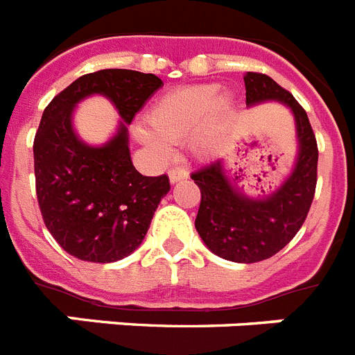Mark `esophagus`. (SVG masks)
<instances>
[{"label": "esophagus", "instance_id": "esophagus-1", "mask_svg": "<svg viewBox=\"0 0 355 355\" xmlns=\"http://www.w3.org/2000/svg\"><path fill=\"white\" fill-rule=\"evenodd\" d=\"M187 178V171L186 169H171L169 171V182L171 184H177L180 180H186Z\"/></svg>", "mask_w": 355, "mask_h": 355}]
</instances>
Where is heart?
Segmentation results:
<instances>
[{
    "instance_id": "obj_1",
    "label": "heart",
    "mask_w": 355,
    "mask_h": 355,
    "mask_svg": "<svg viewBox=\"0 0 355 355\" xmlns=\"http://www.w3.org/2000/svg\"><path fill=\"white\" fill-rule=\"evenodd\" d=\"M213 83L189 85L164 94L146 113L150 130L137 128L135 135L153 155L168 159L169 142H182L200 160L214 159L229 141V126L234 101L229 94H218Z\"/></svg>"
}]
</instances>
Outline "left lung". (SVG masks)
<instances>
[{"label":"left lung","mask_w":355,"mask_h":355,"mask_svg":"<svg viewBox=\"0 0 355 355\" xmlns=\"http://www.w3.org/2000/svg\"><path fill=\"white\" fill-rule=\"evenodd\" d=\"M247 106L279 103L296 124V160L284 182L263 196L247 195L216 160L193 173L202 200L195 227L213 254L236 263L267 260L287 245L306 218L318 182V144L305 110L293 95L265 73L247 71Z\"/></svg>","instance_id":"obj_1"}]
</instances>
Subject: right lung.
Masks as SVG:
<instances>
[{
    "instance_id": "add662e5",
    "label": "right lung",
    "mask_w": 355,
    "mask_h": 355,
    "mask_svg": "<svg viewBox=\"0 0 355 355\" xmlns=\"http://www.w3.org/2000/svg\"><path fill=\"white\" fill-rule=\"evenodd\" d=\"M162 85L153 73L108 68L79 77L43 112L34 141L35 191L44 225L68 254L112 263L144 240L169 178L137 171L126 124ZM92 94L106 96L121 117L99 146L83 141L73 126V112Z\"/></svg>"
}]
</instances>
